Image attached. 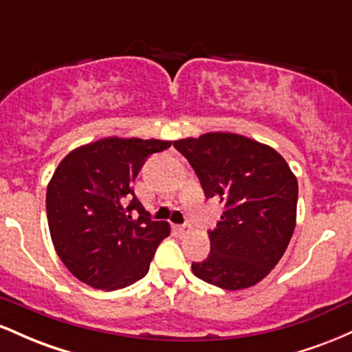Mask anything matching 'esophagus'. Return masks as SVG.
<instances>
[{"mask_svg": "<svg viewBox=\"0 0 352 352\" xmlns=\"http://www.w3.org/2000/svg\"><path fill=\"white\" fill-rule=\"evenodd\" d=\"M175 230L180 233V235H185V233H188L190 227H188V225H177Z\"/></svg>", "mask_w": 352, "mask_h": 352, "instance_id": "obj_1", "label": "esophagus"}]
</instances>
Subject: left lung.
Listing matches in <instances>:
<instances>
[{
	"label": "left lung",
	"instance_id": "1",
	"mask_svg": "<svg viewBox=\"0 0 352 352\" xmlns=\"http://www.w3.org/2000/svg\"><path fill=\"white\" fill-rule=\"evenodd\" d=\"M199 177L207 199L225 212L208 232L210 254L192 263L197 278L236 292L256 285L281 260L296 227L298 180L270 145L230 132L173 142Z\"/></svg>",
	"mask_w": 352,
	"mask_h": 352
}]
</instances>
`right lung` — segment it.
<instances>
[{
  "label": "right lung",
  "mask_w": 352,
  "mask_h": 352,
  "mask_svg": "<svg viewBox=\"0 0 352 352\" xmlns=\"http://www.w3.org/2000/svg\"><path fill=\"white\" fill-rule=\"evenodd\" d=\"M168 147V140L106 137L60 160L47 185V225L56 253L79 281L114 292L147 274L170 227L151 220L132 182L148 155Z\"/></svg>",
  "instance_id": "right-lung-1"
}]
</instances>
